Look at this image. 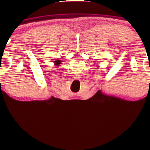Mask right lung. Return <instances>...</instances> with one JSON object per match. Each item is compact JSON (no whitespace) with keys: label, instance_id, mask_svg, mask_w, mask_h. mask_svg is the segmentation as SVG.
Returning a JSON list of instances; mask_svg holds the SVG:
<instances>
[{"label":"right lung","instance_id":"1","mask_svg":"<svg viewBox=\"0 0 150 150\" xmlns=\"http://www.w3.org/2000/svg\"><path fill=\"white\" fill-rule=\"evenodd\" d=\"M54 63H55V65L58 66V65H59L61 63V61H60V60H56V61H54Z\"/></svg>","mask_w":150,"mask_h":150}]
</instances>
